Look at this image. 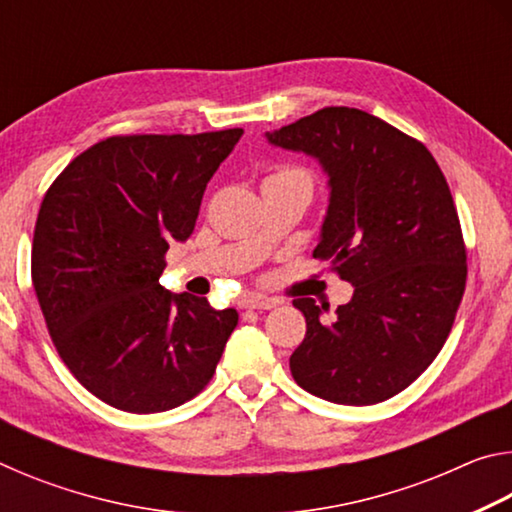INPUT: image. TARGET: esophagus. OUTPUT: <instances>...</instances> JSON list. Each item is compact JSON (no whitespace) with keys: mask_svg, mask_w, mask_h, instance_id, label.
Here are the masks:
<instances>
[{"mask_svg":"<svg viewBox=\"0 0 512 512\" xmlns=\"http://www.w3.org/2000/svg\"><path fill=\"white\" fill-rule=\"evenodd\" d=\"M277 305H280V300L266 298V296H253V293L241 298V307H244V309H273Z\"/></svg>","mask_w":512,"mask_h":512,"instance_id":"34e87169","label":"esophagus"}]
</instances>
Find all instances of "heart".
<instances>
[{
    "label": "heart",
    "mask_w": 512,
    "mask_h": 512,
    "mask_svg": "<svg viewBox=\"0 0 512 512\" xmlns=\"http://www.w3.org/2000/svg\"><path fill=\"white\" fill-rule=\"evenodd\" d=\"M271 178H302V180H307V183L311 185V180H309V176L302 169H280L277 173H273Z\"/></svg>",
    "instance_id": "b5f03b06"
}]
</instances>
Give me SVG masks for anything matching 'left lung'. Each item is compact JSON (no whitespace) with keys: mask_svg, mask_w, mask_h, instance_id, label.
<instances>
[{"mask_svg":"<svg viewBox=\"0 0 512 512\" xmlns=\"http://www.w3.org/2000/svg\"><path fill=\"white\" fill-rule=\"evenodd\" d=\"M266 140L327 173L314 257L354 287L332 323L311 298L293 300L307 334L291 375L327 402H384L436 359L465 291L463 232L443 171L422 142L357 108H323Z\"/></svg>","mask_w":512,"mask_h":512,"instance_id":"obj_1","label":"left lung"}]
</instances>
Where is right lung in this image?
<instances>
[{"mask_svg":"<svg viewBox=\"0 0 512 512\" xmlns=\"http://www.w3.org/2000/svg\"><path fill=\"white\" fill-rule=\"evenodd\" d=\"M244 135H121L67 164L42 198L31 280L60 359L115 409L160 413L212 379L237 309L160 287L205 187Z\"/></svg>","mask_w":512,"mask_h":512,"instance_id":"add662e5","label":"right lung"}]
</instances>
